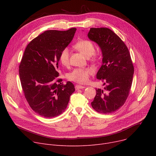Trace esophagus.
Masks as SVG:
<instances>
[{"instance_id": "34e87169", "label": "esophagus", "mask_w": 156, "mask_h": 156, "mask_svg": "<svg viewBox=\"0 0 156 156\" xmlns=\"http://www.w3.org/2000/svg\"><path fill=\"white\" fill-rule=\"evenodd\" d=\"M85 86H82V85H77L75 86V89L76 90H79V89H82V88H85Z\"/></svg>"}]
</instances>
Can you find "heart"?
<instances>
[{"instance_id":"1","label":"heart","mask_w":156,"mask_h":156,"mask_svg":"<svg viewBox=\"0 0 156 156\" xmlns=\"http://www.w3.org/2000/svg\"><path fill=\"white\" fill-rule=\"evenodd\" d=\"M74 47L87 57L92 56L94 60L96 59L97 55L94 53L95 45L92 41L87 39L80 40L74 45ZM60 62L66 66L69 64V51L68 48L62 49L59 55ZM94 69L92 68H75L68 75V78L75 82L84 84L89 80L90 76L93 75Z\"/></svg>"}]
</instances>
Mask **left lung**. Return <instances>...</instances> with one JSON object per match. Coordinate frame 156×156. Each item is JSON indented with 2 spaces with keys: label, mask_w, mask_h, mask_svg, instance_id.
I'll use <instances>...</instances> for the list:
<instances>
[{
  "label": "left lung",
  "mask_w": 156,
  "mask_h": 156,
  "mask_svg": "<svg viewBox=\"0 0 156 156\" xmlns=\"http://www.w3.org/2000/svg\"><path fill=\"white\" fill-rule=\"evenodd\" d=\"M88 37L100 47L102 64L97 78L105 85L96 88V95L91 102L97 112L109 114L125 104L132 87L134 67L128 48L122 40L108 28H92Z\"/></svg>",
  "instance_id": "8db88e82"
}]
</instances>
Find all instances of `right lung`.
Instances as JSON below:
<instances>
[{
    "instance_id": "right-lung-1",
    "label": "right lung",
    "mask_w": 156,
    "mask_h": 156,
    "mask_svg": "<svg viewBox=\"0 0 156 156\" xmlns=\"http://www.w3.org/2000/svg\"><path fill=\"white\" fill-rule=\"evenodd\" d=\"M76 29L47 30L28 44L19 66L23 91L30 108L47 118L62 114L68 106L74 85L58 78L59 55L73 40Z\"/></svg>"
}]
</instances>
